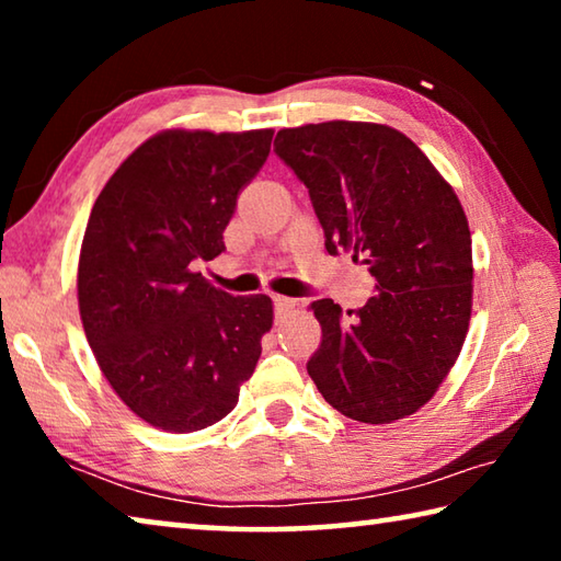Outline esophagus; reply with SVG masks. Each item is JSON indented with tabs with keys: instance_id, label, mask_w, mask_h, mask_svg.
I'll list each match as a JSON object with an SVG mask.
<instances>
[{
	"instance_id": "obj_1",
	"label": "esophagus",
	"mask_w": 561,
	"mask_h": 561,
	"mask_svg": "<svg viewBox=\"0 0 561 561\" xmlns=\"http://www.w3.org/2000/svg\"><path fill=\"white\" fill-rule=\"evenodd\" d=\"M272 301H274V314H277V319H284L287 314H291L294 309H297V299L272 297Z\"/></svg>"
}]
</instances>
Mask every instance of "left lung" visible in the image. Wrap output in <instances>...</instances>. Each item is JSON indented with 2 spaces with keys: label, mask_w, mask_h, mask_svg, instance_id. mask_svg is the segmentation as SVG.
I'll use <instances>...</instances> for the list:
<instances>
[{
  "label": "left lung",
  "mask_w": 561,
  "mask_h": 561,
  "mask_svg": "<svg viewBox=\"0 0 561 561\" xmlns=\"http://www.w3.org/2000/svg\"><path fill=\"white\" fill-rule=\"evenodd\" d=\"M274 153L309 187L329 254L351 252L376 294L346 314L311 304L321 344L307 371L339 413L391 423L438 391L462 348L472 309L468 217L411 138L381 123L284 128Z\"/></svg>",
  "instance_id": "left-lung-1"
}]
</instances>
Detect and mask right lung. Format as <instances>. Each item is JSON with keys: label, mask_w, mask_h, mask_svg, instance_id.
I'll use <instances>...</instances> for the list:
<instances>
[{"label": "right lung", "mask_w": 561, "mask_h": 561, "mask_svg": "<svg viewBox=\"0 0 561 561\" xmlns=\"http://www.w3.org/2000/svg\"><path fill=\"white\" fill-rule=\"evenodd\" d=\"M272 136L158 133L123 160L91 210L79 260L83 331L113 391L160 431L222 421L272 329L270 297H232L195 272L225 252L237 195Z\"/></svg>", "instance_id": "1"}]
</instances>
